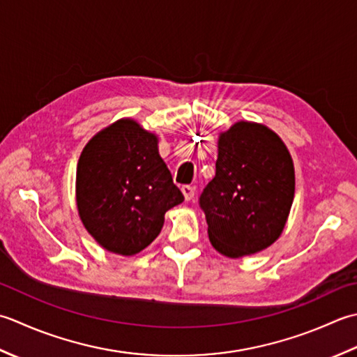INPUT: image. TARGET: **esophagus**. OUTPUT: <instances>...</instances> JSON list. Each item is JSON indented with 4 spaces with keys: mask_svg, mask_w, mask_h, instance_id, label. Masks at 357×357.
<instances>
[{
    "mask_svg": "<svg viewBox=\"0 0 357 357\" xmlns=\"http://www.w3.org/2000/svg\"><path fill=\"white\" fill-rule=\"evenodd\" d=\"M181 192H183L186 200H191V199H194L195 188L191 186V185H183V186H181Z\"/></svg>",
    "mask_w": 357,
    "mask_h": 357,
    "instance_id": "1",
    "label": "esophagus"
}]
</instances>
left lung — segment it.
<instances>
[{
	"mask_svg": "<svg viewBox=\"0 0 357 357\" xmlns=\"http://www.w3.org/2000/svg\"><path fill=\"white\" fill-rule=\"evenodd\" d=\"M293 199V160L273 130L238 121L220 135L215 176L199 199L217 251L236 259L268 248L283 231Z\"/></svg>",
	"mask_w": 357,
	"mask_h": 357,
	"instance_id": "8db88e82",
	"label": "left lung"
}]
</instances>
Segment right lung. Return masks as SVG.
Wrapping results in <instances>:
<instances>
[{
  "instance_id": "add662e5",
  "label": "right lung",
  "mask_w": 357,
  "mask_h": 357,
  "mask_svg": "<svg viewBox=\"0 0 357 357\" xmlns=\"http://www.w3.org/2000/svg\"><path fill=\"white\" fill-rule=\"evenodd\" d=\"M183 200L158 155L157 137L134 120L115 121L82 152L78 213L107 251L132 256L146 248L162 231L166 211Z\"/></svg>"
}]
</instances>
